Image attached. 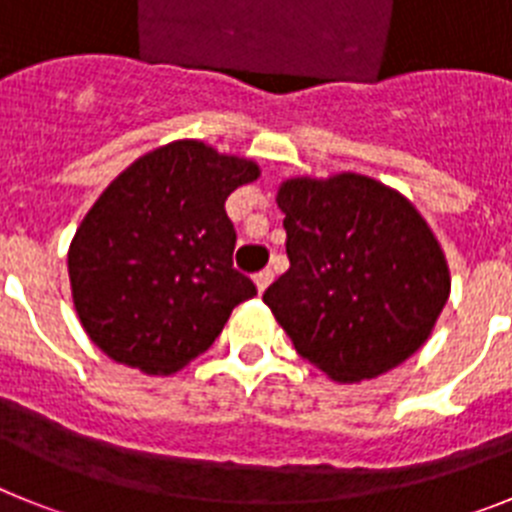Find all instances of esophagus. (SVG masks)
<instances>
[{
    "label": "esophagus",
    "instance_id": "esophagus-1",
    "mask_svg": "<svg viewBox=\"0 0 512 512\" xmlns=\"http://www.w3.org/2000/svg\"><path fill=\"white\" fill-rule=\"evenodd\" d=\"M253 282H256V289H259V295H261V292H264V289L274 282V274L266 269V271H261V274H256V277H253Z\"/></svg>",
    "mask_w": 512,
    "mask_h": 512
}]
</instances>
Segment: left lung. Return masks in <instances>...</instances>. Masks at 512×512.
<instances>
[{
    "label": "left lung",
    "mask_w": 512,
    "mask_h": 512,
    "mask_svg": "<svg viewBox=\"0 0 512 512\" xmlns=\"http://www.w3.org/2000/svg\"><path fill=\"white\" fill-rule=\"evenodd\" d=\"M289 269L264 292L297 354L333 382L408 361L449 300L441 243L413 202L372 176L279 184Z\"/></svg>",
    "instance_id": "1"
}]
</instances>
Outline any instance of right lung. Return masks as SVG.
Returning a JSON list of instances; mask_svg holds the SVG:
<instances>
[{"instance_id": "1", "label": "right lung", "mask_w": 512, "mask_h": 512, "mask_svg": "<svg viewBox=\"0 0 512 512\" xmlns=\"http://www.w3.org/2000/svg\"><path fill=\"white\" fill-rule=\"evenodd\" d=\"M261 174L251 158L174 140L99 194L69 246L76 315L94 346L146 374L205 354L256 287L233 269L230 192Z\"/></svg>"}]
</instances>
